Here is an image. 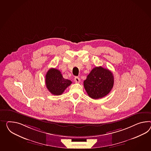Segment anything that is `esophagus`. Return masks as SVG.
I'll use <instances>...</instances> for the list:
<instances>
[{
    "label": "esophagus",
    "instance_id": "obj_1",
    "mask_svg": "<svg viewBox=\"0 0 151 151\" xmlns=\"http://www.w3.org/2000/svg\"><path fill=\"white\" fill-rule=\"evenodd\" d=\"M74 81H75V82L78 83H79L81 81V79H80L78 77H76L74 78Z\"/></svg>",
    "mask_w": 151,
    "mask_h": 151
}]
</instances>
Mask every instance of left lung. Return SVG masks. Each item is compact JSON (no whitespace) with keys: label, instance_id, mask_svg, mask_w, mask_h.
Here are the masks:
<instances>
[{"label":"left lung","instance_id":"left-lung-1","mask_svg":"<svg viewBox=\"0 0 151 151\" xmlns=\"http://www.w3.org/2000/svg\"><path fill=\"white\" fill-rule=\"evenodd\" d=\"M112 72L101 66L93 68L84 81V86L89 97L99 99L108 95L113 87Z\"/></svg>","mask_w":151,"mask_h":151}]
</instances>
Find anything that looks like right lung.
<instances>
[{
	"mask_svg": "<svg viewBox=\"0 0 151 151\" xmlns=\"http://www.w3.org/2000/svg\"><path fill=\"white\" fill-rule=\"evenodd\" d=\"M45 84L47 89L52 94L60 95L72 84V81L63 78L59 70L51 68L45 76Z\"/></svg>",
	"mask_w": 151,
	"mask_h": 151,
	"instance_id": "1",
	"label": "right lung"
}]
</instances>
